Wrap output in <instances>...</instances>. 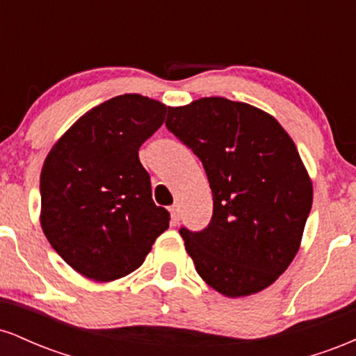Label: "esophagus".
Listing matches in <instances>:
<instances>
[{
  "mask_svg": "<svg viewBox=\"0 0 356 356\" xmlns=\"http://www.w3.org/2000/svg\"><path fill=\"white\" fill-rule=\"evenodd\" d=\"M169 211H170V220H172V224H177L179 220H181V207H179L177 204H174Z\"/></svg>",
  "mask_w": 356,
  "mask_h": 356,
  "instance_id": "34e87169",
  "label": "esophagus"
}]
</instances>
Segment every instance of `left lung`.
<instances>
[{"label":"left lung","mask_w":356,"mask_h":356,"mask_svg":"<svg viewBox=\"0 0 356 356\" xmlns=\"http://www.w3.org/2000/svg\"><path fill=\"white\" fill-rule=\"evenodd\" d=\"M165 127L199 157L212 191V218L181 227L195 271L229 298L273 284L298 249L313 186L295 142L263 110L222 97L169 107Z\"/></svg>","instance_id":"left-lung-1"}]
</instances>
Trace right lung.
Returning <instances> with one entry per match:
<instances>
[{
  "instance_id": "obj_1",
  "label": "right lung",
  "mask_w": 356,
  "mask_h": 356,
  "mask_svg": "<svg viewBox=\"0 0 356 356\" xmlns=\"http://www.w3.org/2000/svg\"><path fill=\"white\" fill-rule=\"evenodd\" d=\"M167 108L137 93L113 97L53 145L40 177L42 227L76 273L113 281L140 268L170 214L152 201L138 149Z\"/></svg>"
}]
</instances>
